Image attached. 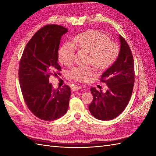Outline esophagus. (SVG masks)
Here are the masks:
<instances>
[{
  "instance_id": "obj_1",
  "label": "esophagus",
  "mask_w": 156,
  "mask_h": 156,
  "mask_svg": "<svg viewBox=\"0 0 156 156\" xmlns=\"http://www.w3.org/2000/svg\"><path fill=\"white\" fill-rule=\"evenodd\" d=\"M81 89H82V87H81V86H74V87H73L72 90L73 91H75V90H81Z\"/></svg>"
}]
</instances>
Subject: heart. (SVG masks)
<instances>
[{
  "label": "heart",
  "instance_id": "obj_1",
  "mask_svg": "<svg viewBox=\"0 0 156 156\" xmlns=\"http://www.w3.org/2000/svg\"><path fill=\"white\" fill-rule=\"evenodd\" d=\"M76 49L88 53V64H92L98 70H105L117 60L120 48L111 41L109 36L98 30L88 31L76 36L72 44L66 43L59 48L58 59L65 66H71L74 61ZM91 66H79L72 68L69 72V78L76 81L85 82L93 74Z\"/></svg>",
  "mask_w": 156,
  "mask_h": 156
}]
</instances>
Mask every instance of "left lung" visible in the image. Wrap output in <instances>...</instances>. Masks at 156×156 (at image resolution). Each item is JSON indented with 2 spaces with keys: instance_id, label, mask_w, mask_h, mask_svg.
<instances>
[{
  "instance_id": "obj_1",
  "label": "left lung",
  "mask_w": 156,
  "mask_h": 156,
  "mask_svg": "<svg viewBox=\"0 0 156 156\" xmlns=\"http://www.w3.org/2000/svg\"><path fill=\"white\" fill-rule=\"evenodd\" d=\"M120 54L117 60L102 74L101 81L108 87L105 93L91 88L93 100L88 108L91 115L102 121L114 119L127 107L135 82L134 59L125 39L119 35Z\"/></svg>"
}]
</instances>
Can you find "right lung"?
Here are the masks:
<instances>
[{
    "label": "right lung",
    "mask_w": 156,
    "mask_h": 156,
    "mask_svg": "<svg viewBox=\"0 0 156 156\" xmlns=\"http://www.w3.org/2000/svg\"><path fill=\"white\" fill-rule=\"evenodd\" d=\"M68 29L58 25H47L29 41L20 59L19 78L23 98L35 117L49 121L58 119L68 111L70 88L64 85L54 89L49 78L58 76V49L62 36Z\"/></svg>",
    "instance_id": "1"
}]
</instances>
